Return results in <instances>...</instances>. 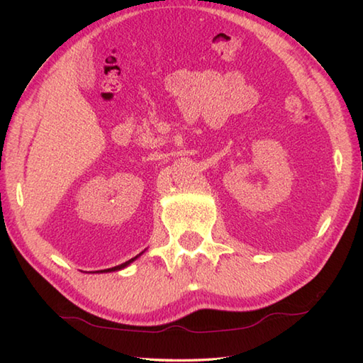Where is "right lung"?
<instances>
[{"mask_svg":"<svg viewBox=\"0 0 363 363\" xmlns=\"http://www.w3.org/2000/svg\"><path fill=\"white\" fill-rule=\"evenodd\" d=\"M138 256H142V252L138 254ZM138 256H135V257H133L130 260H128V262H125V264H121V265H117V267H112V268H107V269H101V273H111V272H117V269H121V268H125V267H128L130 262H134Z\"/></svg>","mask_w":363,"mask_h":363,"instance_id":"1","label":"right lung"}]
</instances>
